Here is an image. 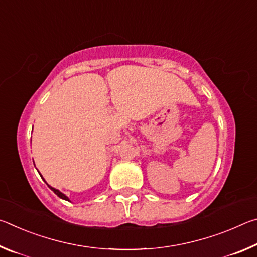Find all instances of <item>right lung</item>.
Instances as JSON below:
<instances>
[{
  "instance_id": "right-lung-1",
  "label": "right lung",
  "mask_w": 257,
  "mask_h": 257,
  "mask_svg": "<svg viewBox=\"0 0 257 257\" xmlns=\"http://www.w3.org/2000/svg\"><path fill=\"white\" fill-rule=\"evenodd\" d=\"M42 177V176H41ZM43 180H44V179H43ZM45 181V180H44ZM47 186H49L50 187V188H51V190H53L54 191V194L55 195H58V196L60 197V198H62V199H64V201H68L69 202V198L66 196V195H64V194H62V193H61V191L60 190H58V189H55V188H53V187H51L50 185H47Z\"/></svg>"
}]
</instances>
